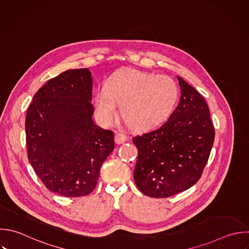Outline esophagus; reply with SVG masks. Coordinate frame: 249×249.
<instances>
[{"mask_svg": "<svg viewBox=\"0 0 249 249\" xmlns=\"http://www.w3.org/2000/svg\"><path fill=\"white\" fill-rule=\"evenodd\" d=\"M126 139H127V137L123 133H117L116 134V143L119 144V145L124 143L126 141Z\"/></svg>", "mask_w": 249, "mask_h": 249, "instance_id": "obj_1", "label": "esophagus"}]
</instances>
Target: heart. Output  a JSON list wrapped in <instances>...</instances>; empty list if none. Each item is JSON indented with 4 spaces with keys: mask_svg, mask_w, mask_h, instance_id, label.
I'll list each match as a JSON object with an SVG mask.
<instances>
[{
    "mask_svg": "<svg viewBox=\"0 0 249 249\" xmlns=\"http://www.w3.org/2000/svg\"><path fill=\"white\" fill-rule=\"evenodd\" d=\"M178 97L175 82L164 75L129 69L113 76L94 95L99 121L109 124L117 114V104L125 124L133 129H150L172 112Z\"/></svg>",
    "mask_w": 249,
    "mask_h": 249,
    "instance_id": "b5f03b06",
    "label": "heart"
}]
</instances>
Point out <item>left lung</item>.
Returning a JSON list of instances; mask_svg holds the SVG:
<instances>
[{"label": "left lung", "instance_id": "1", "mask_svg": "<svg viewBox=\"0 0 249 249\" xmlns=\"http://www.w3.org/2000/svg\"><path fill=\"white\" fill-rule=\"evenodd\" d=\"M177 79L181 96L167 121L132 138L138 149L134 181L151 197H168L194 186L214 142V127L204 98L182 78Z\"/></svg>", "mask_w": 249, "mask_h": 249}]
</instances>
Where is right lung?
Segmentation results:
<instances>
[{"label": "right lung", "mask_w": 249, "mask_h": 249, "mask_svg": "<svg viewBox=\"0 0 249 249\" xmlns=\"http://www.w3.org/2000/svg\"><path fill=\"white\" fill-rule=\"evenodd\" d=\"M89 68L68 70L34 95L25 122L28 159L46 187L64 196L91 193L115 135L92 118Z\"/></svg>", "instance_id": "obj_1"}]
</instances>
